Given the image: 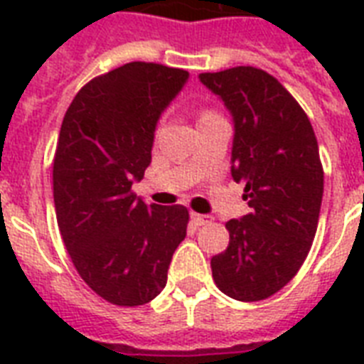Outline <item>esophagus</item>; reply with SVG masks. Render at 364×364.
<instances>
[{"label":"esophagus","mask_w":364,"mask_h":364,"mask_svg":"<svg viewBox=\"0 0 364 364\" xmlns=\"http://www.w3.org/2000/svg\"><path fill=\"white\" fill-rule=\"evenodd\" d=\"M191 219H193L196 227H202V225H208V223L213 221V217L204 215V213H191Z\"/></svg>","instance_id":"34e87169"}]
</instances>
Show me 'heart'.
I'll list each match as a JSON object with an SVG mask.
<instances>
[{"mask_svg": "<svg viewBox=\"0 0 364 364\" xmlns=\"http://www.w3.org/2000/svg\"><path fill=\"white\" fill-rule=\"evenodd\" d=\"M205 115H211V113H204V115H202V117H205Z\"/></svg>", "mask_w": 364, "mask_h": 364, "instance_id": "heart-1", "label": "heart"}]
</instances>
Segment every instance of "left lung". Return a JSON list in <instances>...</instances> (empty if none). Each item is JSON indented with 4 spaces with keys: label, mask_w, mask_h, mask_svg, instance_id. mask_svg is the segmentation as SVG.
<instances>
[{
    "label": "left lung",
    "mask_w": 364,
    "mask_h": 364,
    "mask_svg": "<svg viewBox=\"0 0 364 364\" xmlns=\"http://www.w3.org/2000/svg\"><path fill=\"white\" fill-rule=\"evenodd\" d=\"M234 122L232 179L247 215L230 219L228 247L211 259L217 287L242 302L283 289L308 257L319 221L323 168L316 134L296 100L266 71L238 65L200 73Z\"/></svg>",
    "instance_id": "obj_1"
}]
</instances>
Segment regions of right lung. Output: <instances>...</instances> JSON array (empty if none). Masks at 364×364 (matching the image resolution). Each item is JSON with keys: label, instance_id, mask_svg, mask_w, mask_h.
Returning a JSON list of instances; mask_svg holds the SVG:
<instances>
[{"label": "right lung", "instance_id": "add662e5", "mask_svg": "<svg viewBox=\"0 0 364 364\" xmlns=\"http://www.w3.org/2000/svg\"><path fill=\"white\" fill-rule=\"evenodd\" d=\"M188 71L130 62L77 92L54 154V210L79 276L111 304L141 306L168 282L187 236L183 205H147L132 193L151 164L160 115Z\"/></svg>", "mask_w": 364, "mask_h": 364}]
</instances>
